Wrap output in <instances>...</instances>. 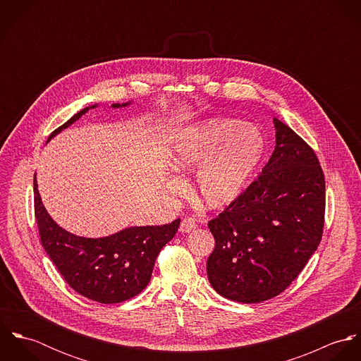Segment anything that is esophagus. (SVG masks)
<instances>
[{"label": "esophagus", "mask_w": 361, "mask_h": 361, "mask_svg": "<svg viewBox=\"0 0 361 361\" xmlns=\"http://www.w3.org/2000/svg\"><path fill=\"white\" fill-rule=\"evenodd\" d=\"M196 228H197L196 219H193V218H185V219H182V222H180L179 231H180L182 233H189V232H192V231L196 229Z\"/></svg>", "instance_id": "1"}]
</instances>
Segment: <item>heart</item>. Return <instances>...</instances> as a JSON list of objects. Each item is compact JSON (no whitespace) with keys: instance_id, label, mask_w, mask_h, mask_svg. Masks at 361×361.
<instances>
[{"instance_id":"obj_1","label":"heart","mask_w":361,"mask_h":361,"mask_svg":"<svg viewBox=\"0 0 361 361\" xmlns=\"http://www.w3.org/2000/svg\"><path fill=\"white\" fill-rule=\"evenodd\" d=\"M257 128L233 119H211L185 132L176 142L172 166L189 172L200 166L195 180L197 199L209 208L235 202L249 183L262 154ZM171 189L179 183L171 180Z\"/></svg>"}]
</instances>
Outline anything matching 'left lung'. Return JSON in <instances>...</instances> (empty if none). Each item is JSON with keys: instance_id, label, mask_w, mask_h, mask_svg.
<instances>
[{"instance_id": "obj_1", "label": "left lung", "mask_w": 361, "mask_h": 361, "mask_svg": "<svg viewBox=\"0 0 361 361\" xmlns=\"http://www.w3.org/2000/svg\"><path fill=\"white\" fill-rule=\"evenodd\" d=\"M275 150L242 195L208 222L215 247L211 286L239 303L282 293L317 250L325 215V178L309 145L274 118Z\"/></svg>"}]
</instances>
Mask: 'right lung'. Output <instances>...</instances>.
<instances>
[{"instance_id": "obj_1", "label": "right lung", "mask_w": 361, "mask_h": 361, "mask_svg": "<svg viewBox=\"0 0 361 361\" xmlns=\"http://www.w3.org/2000/svg\"><path fill=\"white\" fill-rule=\"evenodd\" d=\"M112 106L118 108L121 104ZM87 111L89 106L75 114L52 132L49 140ZM33 185L35 215L42 245L75 292L103 305H114L135 298L149 285L155 258L178 232L179 218L161 226L126 228L100 239L80 238L54 222L42 203L36 175Z\"/></svg>"}]
</instances>
